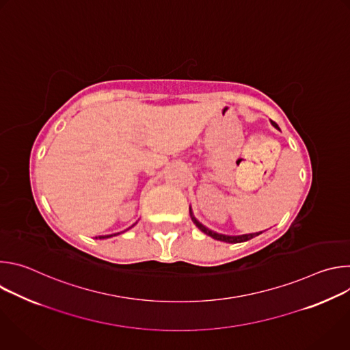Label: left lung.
Wrapping results in <instances>:
<instances>
[{
  "label": "left lung",
  "mask_w": 350,
  "mask_h": 350,
  "mask_svg": "<svg viewBox=\"0 0 350 350\" xmlns=\"http://www.w3.org/2000/svg\"><path fill=\"white\" fill-rule=\"evenodd\" d=\"M271 124L275 127V129H278L280 130V127L277 126V123H274V122H271ZM189 216H191V220L193 221V224L201 230L202 232H205L206 235H209V237H212V238H215V239H217V241H223V242H230V243H237V242H245V241H249V239H252V238H255V237H258V235H260L263 231H259V232H252V234H242V235H226V234H219V232H216V231H213V230H211V228H208L206 226H204L201 221H199L195 216H193V213H192V208L189 206Z\"/></svg>",
  "instance_id": "1"
}]
</instances>
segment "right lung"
<instances>
[{
  "label": "right lung",
  "instance_id": "obj_1",
  "mask_svg": "<svg viewBox=\"0 0 350 350\" xmlns=\"http://www.w3.org/2000/svg\"><path fill=\"white\" fill-rule=\"evenodd\" d=\"M134 224H135V223H134ZM134 224H133V226H134ZM133 226H131V227H133ZM131 227H129V228H131ZM129 228H127V230H129ZM127 230H124V231H127ZM118 234H120V232H116V234H111V235H99V237H96V238H99V239H105V238H111V237H113V235H118Z\"/></svg>",
  "mask_w": 350,
  "mask_h": 350
}]
</instances>
